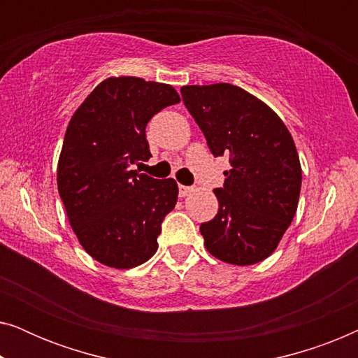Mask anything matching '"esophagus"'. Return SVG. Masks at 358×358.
<instances>
[{
    "mask_svg": "<svg viewBox=\"0 0 358 358\" xmlns=\"http://www.w3.org/2000/svg\"><path fill=\"white\" fill-rule=\"evenodd\" d=\"M192 192V187H187V185H179V197H185Z\"/></svg>",
    "mask_w": 358,
    "mask_h": 358,
    "instance_id": "34e87169",
    "label": "esophagus"
}]
</instances>
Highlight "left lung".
<instances>
[{"label":"left lung","mask_w":358,"mask_h":358,"mask_svg":"<svg viewBox=\"0 0 358 358\" xmlns=\"http://www.w3.org/2000/svg\"><path fill=\"white\" fill-rule=\"evenodd\" d=\"M182 101L213 156L231 169L213 192L218 213L200 224L213 257L251 266L275 251L296 213L301 164L295 141L266 102L229 83L182 86Z\"/></svg>","instance_id":"obj_1"}]
</instances>
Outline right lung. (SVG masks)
I'll return each mask as SVG.
<instances>
[{"mask_svg": "<svg viewBox=\"0 0 358 358\" xmlns=\"http://www.w3.org/2000/svg\"><path fill=\"white\" fill-rule=\"evenodd\" d=\"M180 97L171 85L110 76L83 101L58 158V194L83 249L112 268L153 257L161 223L178 202L174 179L131 169L151 158L145 129Z\"/></svg>", "mask_w": 358, "mask_h": 358, "instance_id": "add662e5", "label": "right lung"}]
</instances>
